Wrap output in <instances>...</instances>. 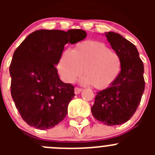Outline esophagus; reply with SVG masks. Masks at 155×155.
Masks as SVG:
<instances>
[{
    "instance_id": "esophagus-1",
    "label": "esophagus",
    "mask_w": 155,
    "mask_h": 155,
    "mask_svg": "<svg viewBox=\"0 0 155 155\" xmlns=\"http://www.w3.org/2000/svg\"><path fill=\"white\" fill-rule=\"evenodd\" d=\"M82 91V88H80V87H75V90H74V91H75V94H79V93H80L81 91Z\"/></svg>"
}]
</instances>
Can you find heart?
Returning a JSON list of instances; mask_svg holds the SVG:
<instances>
[{
	"label": "heart",
	"mask_w": 155,
	"mask_h": 155,
	"mask_svg": "<svg viewBox=\"0 0 155 155\" xmlns=\"http://www.w3.org/2000/svg\"><path fill=\"white\" fill-rule=\"evenodd\" d=\"M122 69L119 54L98 41H84L72 51L66 50L59 59L58 70L64 82L72 83L82 74L81 82L105 89L116 81Z\"/></svg>",
	"instance_id": "1"
}]
</instances>
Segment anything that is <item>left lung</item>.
Masks as SVG:
<instances>
[{"label":"left lung","instance_id":"8db88e82","mask_svg":"<svg viewBox=\"0 0 155 155\" xmlns=\"http://www.w3.org/2000/svg\"><path fill=\"white\" fill-rule=\"evenodd\" d=\"M112 49L122 61V69L111 86L97 92L92 115L108 126L127 122L135 113L145 90L144 65L137 47L115 32L105 33Z\"/></svg>","mask_w":155,"mask_h":155}]
</instances>
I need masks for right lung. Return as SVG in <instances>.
<instances>
[{"instance_id":"obj_1","label":"right lung","mask_w":155,"mask_h":155,"mask_svg":"<svg viewBox=\"0 0 155 155\" xmlns=\"http://www.w3.org/2000/svg\"><path fill=\"white\" fill-rule=\"evenodd\" d=\"M86 36L81 29L38 30L14 51L10 66L11 95L28 125L50 129L66 117L74 87L61 80L55 65L67 43L74 44Z\"/></svg>"}]
</instances>
